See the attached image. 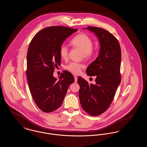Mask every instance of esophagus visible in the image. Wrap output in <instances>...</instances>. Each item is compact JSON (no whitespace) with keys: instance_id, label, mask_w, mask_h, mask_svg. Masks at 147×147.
Listing matches in <instances>:
<instances>
[{"instance_id":"obj_1","label":"esophagus","mask_w":147,"mask_h":147,"mask_svg":"<svg viewBox=\"0 0 147 147\" xmlns=\"http://www.w3.org/2000/svg\"><path fill=\"white\" fill-rule=\"evenodd\" d=\"M74 79H75V83H77L78 81V78L77 77H74Z\"/></svg>"}]
</instances>
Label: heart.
Instances as JSON below:
<instances>
[{
  "label": "heart",
  "mask_w": 147,
  "mask_h": 147,
  "mask_svg": "<svg viewBox=\"0 0 147 147\" xmlns=\"http://www.w3.org/2000/svg\"><path fill=\"white\" fill-rule=\"evenodd\" d=\"M71 44L80 49L83 52L84 58L89 59L94 55V49L92 48L93 42L91 38L85 34H79L76 35L71 40ZM59 55L63 59H67L68 56L69 49L68 46L62 44L59 47ZM83 65L82 64L72 62L66 67V69L74 74L80 73Z\"/></svg>",
  "instance_id": "1"
}]
</instances>
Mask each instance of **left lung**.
Listing matches in <instances>:
<instances>
[{"mask_svg": "<svg viewBox=\"0 0 147 147\" xmlns=\"http://www.w3.org/2000/svg\"><path fill=\"white\" fill-rule=\"evenodd\" d=\"M86 29L98 37L100 49L98 56L86 70L89 76H96V84H89L83 78L78 77L79 97L84 111L96 116L109 107L121 83V51L117 38L107 30L94 26H88Z\"/></svg>", "mask_w": 147, "mask_h": 147, "instance_id": "left-lung-1", "label": "left lung"}]
</instances>
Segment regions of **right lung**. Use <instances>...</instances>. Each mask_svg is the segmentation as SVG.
<instances>
[{"label":"right lung","instance_id":"add662e5","mask_svg":"<svg viewBox=\"0 0 147 147\" xmlns=\"http://www.w3.org/2000/svg\"><path fill=\"white\" fill-rule=\"evenodd\" d=\"M78 29L62 26H50L37 32L32 39L27 53L26 77L34 101L43 112L58 109L63 102L68 87L74 82L70 72L64 70L59 80L53 76L61 64L59 47Z\"/></svg>","mask_w":147,"mask_h":147}]
</instances>
